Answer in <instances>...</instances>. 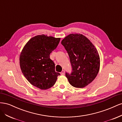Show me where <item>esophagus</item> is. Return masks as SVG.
Listing matches in <instances>:
<instances>
[{"instance_id": "esophagus-1", "label": "esophagus", "mask_w": 122, "mask_h": 122, "mask_svg": "<svg viewBox=\"0 0 122 122\" xmlns=\"http://www.w3.org/2000/svg\"><path fill=\"white\" fill-rule=\"evenodd\" d=\"M61 75H63L65 74V71H64V70H62V71L61 72Z\"/></svg>"}]
</instances>
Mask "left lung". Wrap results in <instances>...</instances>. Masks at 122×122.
Returning <instances> with one entry per match:
<instances>
[{
  "label": "left lung",
  "mask_w": 122,
  "mask_h": 122,
  "mask_svg": "<svg viewBox=\"0 0 122 122\" xmlns=\"http://www.w3.org/2000/svg\"><path fill=\"white\" fill-rule=\"evenodd\" d=\"M70 57L71 74L66 73L70 84L83 88L91 83L99 71L100 60L98 50L90 40L80 34H70L61 41Z\"/></svg>",
  "instance_id": "1"
}]
</instances>
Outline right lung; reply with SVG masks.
I'll use <instances>...</instances> for the list:
<instances>
[{"mask_svg":"<svg viewBox=\"0 0 122 122\" xmlns=\"http://www.w3.org/2000/svg\"><path fill=\"white\" fill-rule=\"evenodd\" d=\"M60 40L44 35L36 36L21 51L19 61L22 72L30 84L41 90L53 86L60 75L55 72V64L50 58Z\"/></svg>","mask_w":122,"mask_h":122,"instance_id":"right-lung-1","label":"right lung"}]
</instances>
